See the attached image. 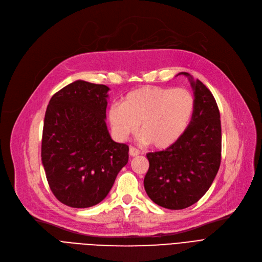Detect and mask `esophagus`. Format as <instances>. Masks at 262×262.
Returning <instances> with one entry per match:
<instances>
[{"instance_id":"obj_1","label":"esophagus","mask_w":262,"mask_h":262,"mask_svg":"<svg viewBox=\"0 0 262 262\" xmlns=\"http://www.w3.org/2000/svg\"><path fill=\"white\" fill-rule=\"evenodd\" d=\"M129 155L132 156V157H135V156H138L139 154H140V152H139V149L138 148H136V147H134V146H130L129 147Z\"/></svg>"}]
</instances>
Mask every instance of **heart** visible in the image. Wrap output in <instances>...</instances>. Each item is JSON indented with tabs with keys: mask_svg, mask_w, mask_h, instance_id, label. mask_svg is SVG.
<instances>
[{
	"mask_svg": "<svg viewBox=\"0 0 262 262\" xmlns=\"http://www.w3.org/2000/svg\"><path fill=\"white\" fill-rule=\"evenodd\" d=\"M195 101L185 88L145 86L124 96L108 108V121L115 137L125 140L140 124L142 141L156 148L173 145L187 130Z\"/></svg>",
	"mask_w": 262,
	"mask_h": 262,
	"instance_id": "1",
	"label": "heart"
}]
</instances>
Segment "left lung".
Instances as JSON below:
<instances>
[{"label": "left lung", "mask_w": 262, "mask_h": 262, "mask_svg": "<svg viewBox=\"0 0 262 262\" xmlns=\"http://www.w3.org/2000/svg\"><path fill=\"white\" fill-rule=\"evenodd\" d=\"M194 91L195 108L181 139L159 152L147 153L144 189L163 208L178 210L195 204L210 188L221 163L220 112L210 90L187 72Z\"/></svg>", "instance_id": "left-lung-1"}]
</instances>
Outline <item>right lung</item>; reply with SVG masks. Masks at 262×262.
<instances>
[{"label": "right lung", "instance_id": "obj_1", "mask_svg": "<svg viewBox=\"0 0 262 262\" xmlns=\"http://www.w3.org/2000/svg\"><path fill=\"white\" fill-rule=\"evenodd\" d=\"M109 88L76 80L48 105L41 160L53 194L73 208L102 202L128 161V146L115 142L106 126Z\"/></svg>", "mask_w": 262, "mask_h": 262}]
</instances>
